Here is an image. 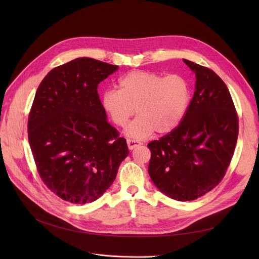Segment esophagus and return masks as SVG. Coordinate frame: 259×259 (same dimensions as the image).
<instances>
[{
    "mask_svg": "<svg viewBox=\"0 0 259 259\" xmlns=\"http://www.w3.org/2000/svg\"><path fill=\"white\" fill-rule=\"evenodd\" d=\"M139 145H142V143H139V142H137V140H134V139H127V147L130 150H133V149H135Z\"/></svg>",
    "mask_w": 259,
    "mask_h": 259,
    "instance_id": "34e87169",
    "label": "esophagus"
}]
</instances>
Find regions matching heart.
<instances>
[{
	"mask_svg": "<svg viewBox=\"0 0 259 259\" xmlns=\"http://www.w3.org/2000/svg\"><path fill=\"white\" fill-rule=\"evenodd\" d=\"M190 99L188 82L178 74L132 71L119 80V91L103 94L101 103L112 122L124 127L136 112L138 116L125 130L133 139L142 140L158 133L173 131L182 121Z\"/></svg>",
	"mask_w": 259,
	"mask_h": 259,
	"instance_id": "1",
	"label": "heart"
}]
</instances>
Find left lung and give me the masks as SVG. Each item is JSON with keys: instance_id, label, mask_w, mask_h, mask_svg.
I'll use <instances>...</instances> for the list:
<instances>
[{"instance_id": "obj_1", "label": "left lung", "mask_w": 259, "mask_h": 259, "mask_svg": "<svg viewBox=\"0 0 259 259\" xmlns=\"http://www.w3.org/2000/svg\"><path fill=\"white\" fill-rule=\"evenodd\" d=\"M184 62L195 73L194 95L178 126L148 144V171L167 197L192 201L224 178L237 145L239 120L221 77L206 67Z\"/></svg>"}]
</instances>
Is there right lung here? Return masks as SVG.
<instances>
[{
    "label": "right lung",
    "instance_id": "1",
    "mask_svg": "<svg viewBox=\"0 0 259 259\" xmlns=\"http://www.w3.org/2000/svg\"><path fill=\"white\" fill-rule=\"evenodd\" d=\"M117 66L89 57L54 68L38 85L28 119L37 173L62 200L85 204L112 185L128 154L107 121L98 84Z\"/></svg>",
    "mask_w": 259,
    "mask_h": 259
}]
</instances>
